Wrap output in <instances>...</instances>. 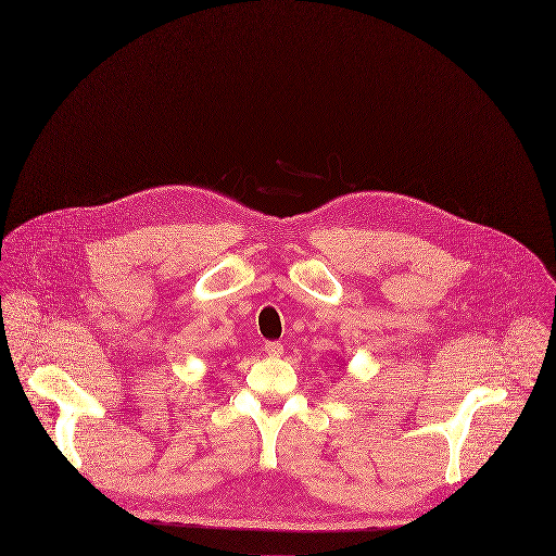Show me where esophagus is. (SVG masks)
Segmentation results:
<instances>
[{
  "label": "esophagus",
  "instance_id": "esophagus-1",
  "mask_svg": "<svg viewBox=\"0 0 556 556\" xmlns=\"http://www.w3.org/2000/svg\"><path fill=\"white\" fill-rule=\"evenodd\" d=\"M264 353H266L268 357H279V355L283 353V344H281V342H277V340L266 342V344H264Z\"/></svg>",
  "mask_w": 556,
  "mask_h": 556
}]
</instances>
